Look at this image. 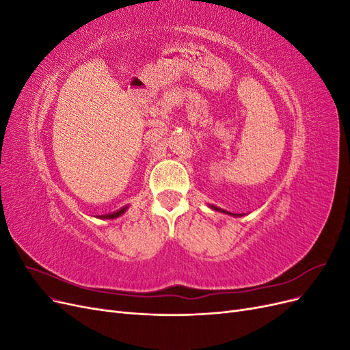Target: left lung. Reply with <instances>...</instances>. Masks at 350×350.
<instances>
[{
    "label": "left lung",
    "mask_w": 350,
    "mask_h": 350,
    "mask_svg": "<svg viewBox=\"0 0 350 350\" xmlns=\"http://www.w3.org/2000/svg\"><path fill=\"white\" fill-rule=\"evenodd\" d=\"M210 208H211V210H216V211H220V213H225V215H229V216H234V217H241V216H243V215H238V213H230V211H226V210L220 208V207H216V206H210Z\"/></svg>",
    "instance_id": "left-lung-1"
}]
</instances>
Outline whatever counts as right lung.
I'll return each mask as SVG.
<instances>
[{"instance_id": "obj_1", "label": "right lung", "mask_w": 350, "mask_h": 350, "mask_svg": "<svg viewBox=\"0 0 350 350\" xmlns=\"http://www.w3.org/2000/svg\"><path fill=\"white\" fill-rule=\"evenodd\" d=\"M126 208H129V206H125V207L120 208L118 211H113V213H109V215H100L98 219H116V217H120L121 215H124Z\"/></svg>"}]
</instances>
